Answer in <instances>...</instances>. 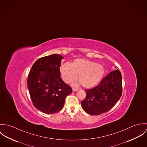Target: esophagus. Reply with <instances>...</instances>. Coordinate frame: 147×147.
<instances>
[{"mask_svg": "<svg viewBox=\"0 0 147 147\" xmlns=\"http://www.w3.org/2000/svg\"><path fill=\"white\" fill-rule=\"evenodd\" d=\"M78 90V89H75V88H72V91H73V92H76V91H77Z\"/></svg>", "mask_w": 147, "mask_h": 147, "instance_id": "obj_1", "label": "esophagus"}]
</instances>
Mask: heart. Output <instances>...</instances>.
<instances>
[{"label": "heart", "instance_id": "heart-1", "mask_svg": "<svg viewBox=\"0 0 147 147\" xmlns=\"http://www.w3.org/2000/svg\"><path fill=\"white\" fill-rule=\"evenodd\" d=\"M63 80L69 83L75 80L78 75L79 81L73 83V85L80 84L85 88H90L98 84L103 78L105 69L103 65L84 59H76L72 64L63 63L60 67Z\"/></svg>", "mask_w": 147, "mask_h": 147}]
</instances>
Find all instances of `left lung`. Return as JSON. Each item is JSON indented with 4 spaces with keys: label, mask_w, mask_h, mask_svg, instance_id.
Returning <instances> with one entry per match:
<instances>
[{
    "label": "left lung",
    "mask_w": 147,
    "mask_h": 147,
    "mask_svg": "<svg viewBox=\"0 0 147 147\" xmlns=\"http://www.w3.org/2000/svg\"><path fill=\"white\" fill-rule=\"evenodd\" d=\"M122 80L121 72L116 69L107 75L97 86L86 90V97L81 103L84 111L98 115L110 110L122 96Z\"/></svg>",
    "instance_id": "obj_1"
}]
</instances>
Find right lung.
<instances>
[{
	"label": "right lung",
	"mask_w": 147,
	"mask_h": 147,
	"mask_svg": "<svg viewBox=\"0 0 147 147\" xmlns=\"http://www.w3.org/2000/svg\"><path fill=\"white\" fill-rule=\"evenodd\" d=\"M63 57L52 54L40 58L33 64L28 75L27 85L33 104L46 114L59 112L66 97L72 92L61 78L59 70Z\"/></svg>",
	"instance_id": "obj_1"
}]
</instances>
